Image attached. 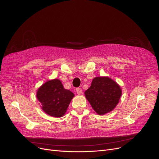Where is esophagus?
<instances>
[{"instance_id":"1","label":"esophagus","mask_w":159,"mask_h":159,"mask_svg":"<svg viewBox=\"0 0 159 159\" xmlns=\"http://www.w3.org/2000/svg\"><path fill=\"white\" fill-rule=\"evenodd\" d=\"M76 93L78 94H81L83 93V90L81 88H77L76 89Z\"/></svg>"}]
</instances>
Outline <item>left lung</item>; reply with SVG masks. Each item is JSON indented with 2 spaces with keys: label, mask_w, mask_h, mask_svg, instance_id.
Listing matches in <instances>:
<instances>
[{
  "label": "left lung",
  "mask_w": 159,
  "mask_h": 159,
  "mask_svg": "<svg viewBox=\"0 0 159 159\" xmlns=\"http://www.w3.org/2000/svg\"><path fill=\"white\" fill-rule=\"evenodd\" d=\"M85 96L93 109L98 115H105L119 103L122 91L119 85L108 77L94 78Z\"/></svg>",
  "instance_id": "left-lung-1"
}]
</instances>
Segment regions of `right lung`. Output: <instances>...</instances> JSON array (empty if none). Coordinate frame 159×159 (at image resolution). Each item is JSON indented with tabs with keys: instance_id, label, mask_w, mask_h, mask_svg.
<instances>
[{
	"instance_id": "1",
	"label": "right lung",
	"mask_w": 159,
	"mask_h": 159,
	"mask_svg": "<svg viewBox=\"0 0 159 159\" xmlns=\"http://www.w3.org/2000/svg\"><path fill=\"white\" fill-rule=\"evenodd\" d=\"M74 96L69 90L64 89L58 79L47 81L38 89L37 94L43 105V110L54 117H61L65 115Z\"/></svg>"
}]
</instances>
